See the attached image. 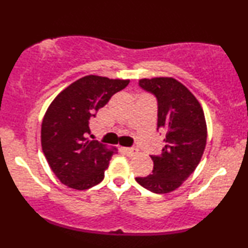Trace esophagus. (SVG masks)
I'll return each mask as SVG.
<instances>
[{
	"label": "esophagus",
	"mask_w": 248,
	"mask_h": 248,
	"mask_svg": "<svg viewBox=\"0 0 248 248\" xmlns=\"http://www.w3.org/2000/svg\"><path fill=\"white\" fill-rule=\"evenodd\" d=\"M124 152L127 156H135L139 154V149L135 147H128V148H124Z\"/></svg>",
	"instance_id": "1"
}]
</instances>
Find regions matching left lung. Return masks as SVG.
<instances>
[{"label":"left lung","instance_id":"obj_1","mask_svg":"<svg viewBox=\"0 0 248 248\" xmlns=\"http://www.w3.org/2000/svg\"><path fill=\"white\" fill-rule=\"evenodd\" d=\"M139 86L157 100V130L166 134V144L161 155H152V175L135 179L152 192L173 191L195 171L203 156L204 112L195 95L173 78L141 79Z\"/></svg>","mask_w":248,"mask_h":248}]
</instances>
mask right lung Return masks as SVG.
Returning a JSON list of instances; mask_svg holds the SVG:
<instances>
[{
  "instance_id": "obj_1",
  "label": "right lung",
  "mask_w": 248,
  "mask_h": 248,
  "mask_svg": "<svg viewBox=\"0 0 248 248\" xmlns=\"http://www.w3.org/2000/svg\"><path fill=\"white\" fill-rule=\"evenodd\" d=\"M128 84L129 80L86 76L51 102L42 122V149L62 184L86 190L104 179L114 152L98 140L88 141L90 120Z\"/></svg>"
}]
</instances>
